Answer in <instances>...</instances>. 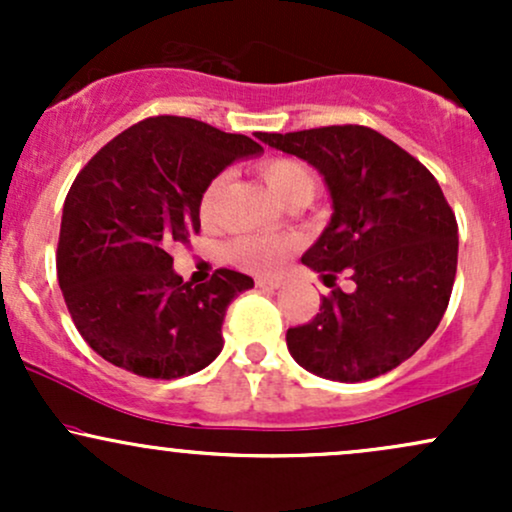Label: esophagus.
<instances>
[{
    "instance_id": "esophagus-1",
    "label": "esophagus",
    "mask_w": 512,
    "mask_h": 512,
    "mask_svg": "<svg viewBox=\"0 0 512 512\" xmlns=\"http://www.w3.org/2000/svg\"><path fill=\"white\" fill-rule=\"evenodd\" d=\"M255 284L260 286V289H279L281 281L279 279H257Z\"/></svg>"
}]
</instances>
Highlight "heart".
I'll list each match as a JSON object with an SVG mask.
<instances>
[{"instance_id":"heart-1","label":"heart","mask_w":512,"mask_h":512,"mask_svg":"<svg viewBox=\"0 0 512 512\" xmlns=\"http://www.w3.org/2000/svg\"><path fill=\"white\" fill-rule=\"evenodd\" d=\"M264 182H267L269 192L284 202L296 192H313L315 190V178L310 173L308 166L303 163L291 161V158H276V161H269L267 166L262 168ZM223 185V175L216 178L211 185L204 190L202 204H199V211H202V219H209L214 214L216 197H219V190ZM291 243L289 240H274V238H262V236H248L240 238L231 245V260L240 264V267L250 269V272L269 274L274 269L281 267L284 257L289 255Z\"/></svg>"}]
</instances>
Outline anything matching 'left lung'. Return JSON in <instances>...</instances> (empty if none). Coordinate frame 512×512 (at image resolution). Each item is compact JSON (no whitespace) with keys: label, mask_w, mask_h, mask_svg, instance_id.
Wrapping results in <instances>:
<instances>
[{"label":"left lung","mask_w":512,"mask_h":512,"mask_svg":"<svg viewBox=\"0 0 512 512\" xmlns=\"http://www.w3.org/2000/svg\"><path fill=\"white\" fill-rule=\"evenodd\" d=\"M255 137L322 175L332 216L301 262L313 272L349 269L356 284L332 289L308 325L286 332L289 354L339 383L397 368L436 332L457 272V221L438 180L370 127Z\"/></svg>","instance_id":"8db88e82"}]
</instances>
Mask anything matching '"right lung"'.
Segmentation results:
<instances>
[{
    "label": "right lung",
    "mask_w": 512,
    "mask_h": 512,
    "mask_svg": "<svg viewBox=\"0 0 512 512\" xmlns=\"http://www.w3.org/2000/svg\"><path fill=\"white\" fill-rule=\"evenodd\" d=\"M262 151L245 134L158 115L117 134L76 175L62 209L57 279L76 330L98 356L173 380L221 354L226 308L255 281L219 269L209 284H187L168 245L199 231L211 180Z\"/></svg>",
    "instance_id": "right-lung-1"
}]
</instances>
